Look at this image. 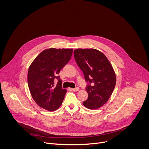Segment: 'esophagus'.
<instances>
[{"label":"esophagus","mask_w":149,"mask_h":149,"mask_svg":"<svg viewBox=\"0 0 149 149\" xmlns=\"http://www.w3.org/2000/svg\"><path fill=\"white\" fill-rule=\"evenodd\" d=\"M71 90L73 91H75V92H77V91H78L79 90V87H77L75 88H71Z\"/></svg>","instance_id":"obj_1"}]
</instances>
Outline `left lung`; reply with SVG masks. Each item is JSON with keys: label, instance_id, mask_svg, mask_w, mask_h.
Here are the masks:
<instances>
[{"label": "left lung", "instance_id": "1", "mask_svg": "<svg viewBox=\"0 0 149 149\" xmlns=\"http://www.w3.org/2000/svg\"><path fill=\"white\" fill-rule=\"evenodd\" d=\"M75 60L88 82V99L83 102L87 109L95 110L107 102L116 86V77L105 55L95 49H77Z\"/></svg>", "mask_w": 149, "mask_h": 149}]
</instances>
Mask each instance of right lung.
<instances>
[{"instance_id": "obj_1", "label": "right lung", "mask_w": 149, "mask_h": 149, "mask_svg": "<svg viewBox=\"0 0 149 149\" xmlns=\"http://www.w3.org/2000/svg\"><path fill=\"white\" fill-rule=\"evenodd\" d=\"M72 49L49 48L41 52L31 64L28 84L31 94L41 108L52 111L61 105L67 90L62 88L58 76L71 58ZM56 78L58 82L54 84Z\"/></svg>"}]
</instances>
